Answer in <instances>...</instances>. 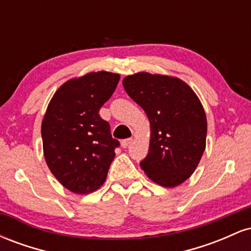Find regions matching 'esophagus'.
Listing matches in <instances>:
<instances>
[{
  "label": "esophagus",
  "instance_id": "34e87169",
  "mask_svg": "<svg viewBox=\"0 0 251 251\" xmlns=\"http://www.w3.org/2000/svg\"><path fill=\"white\" fill-rule=\"evenodd\" d=\"M132 142H133V139H132V138H128V139H124L122 142V146L124 149L128 148V146L132 144Z\"/></svg>",
  "mask_w": 251,
  "mask_h": 251
}]
</instances>
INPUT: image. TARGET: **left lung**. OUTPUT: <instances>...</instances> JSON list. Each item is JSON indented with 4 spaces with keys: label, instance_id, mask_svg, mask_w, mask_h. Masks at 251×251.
I'll return each mask as SVG.
<instances>
[{
    "label": "left lung",
    "instance_id": "left-lung-1",
    "mask_svg": "<svg viewBox=\"0 0 251 251\" xmlns=\"http://www.w3.org/2000/svg\"><path fill=\"white\" fill-rule=\"evenodd\" d=\"M123 86L145 111L151 127L149 153L140 168L160 186L180 185L205 150L208 124L201 100L183 80L163 74L139 72L124 77Z\"/></svg>",
    "mask_w": 251,
    "mask_h": 251
}]
</instances>
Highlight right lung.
Returning <instances> with one entry per match:
<instances>
[{
  "instance_id": "1",
  "label": "right lung",
  "mask_w": 251,
  "mask_h": 251,
  "mask_svg": "<svg viewBox=\"0 0 251 251\" xmlns=\"http://www.w3.org/2000/svg\"><path fill=\"white\" fill-rule=\"evenodd\" d=\"M120 75L92 72L68 80L54 93L42 119L43 154L50 172L74 194L87 195L105 183L119 146L99 109Z\"/></svg>"
}]
</instances>
